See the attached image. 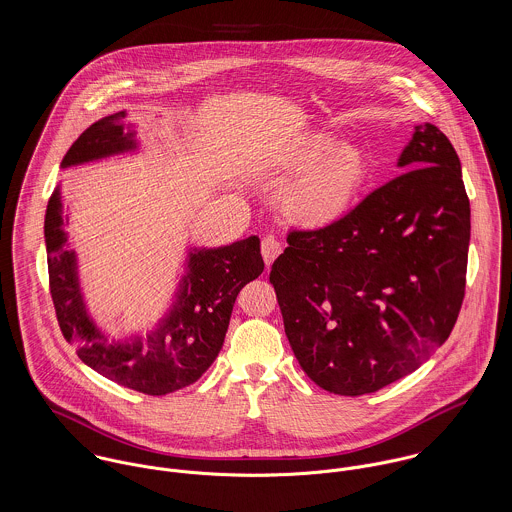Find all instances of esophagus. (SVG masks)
Wrapping results in <instances>:
<instances>
[{
  "label": "esophagus",
  "mask_w": 512,
  "mask_h": 512,
  "mask_svg": "<svg viewBox=\"0 0 512 512\" xmlns=\"http://www.w3.org/2000/svg\"><path fill=\"white\" fill-rule=\"evenodd\" d=\"M280 254H282V244L274 236H266L262 240V258H264L266 266L270 268Z\"/></svg>",
  "instance_id": "esophagus-1"
}]
</instances>
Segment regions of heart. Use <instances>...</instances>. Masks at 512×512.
<instances>
[{"label":"heart","mask_w":512,"mask_h":512,"mask_svg":"<svg viewBox=\"0 0 512 512\" xmlns=\"http://www.w3.org/2000/svg\"><path fill=\"white\" fill-rule=\"evenodd\" d=\"M280 167L288 175L280 191L282 211L307 228H329L345 219L370 175L365 151L357 144H339L327 130L293 140Z\"/></svg>","instance_id":"obj_1"}]
</instances>
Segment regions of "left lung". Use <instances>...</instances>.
<instances>
[{"instance_id": "1", "label": "left lung", "mask_w": 512, "mask_h": 512, "mask_svg": "<svg viewBox=\"0 0 512 512\" xmlns=\"http://www.w3.org/2000/svg\"><path fill=\"white\" fill-rule=\"evenodd\" d=\"M396 167L341 222L292 230L270 272L295 359L333 394H370L420 368L463 301L471 209L459 157L424 124Z\"/></svg>"}]
</instances>
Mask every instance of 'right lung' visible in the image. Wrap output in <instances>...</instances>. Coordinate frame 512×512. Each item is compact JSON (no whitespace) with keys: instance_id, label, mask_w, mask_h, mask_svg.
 Instances as JSON below:
<instances>
[{"instance_id":"right-lung-1","label":"right lung","mask_w":512,"mask_h":512,"mask_svg":"<svg viewBox=\"0 0 512 512\" xmlns=\"http://www.w3.org/2000/svg\"><path fill=\"white\" fill-rule=\"evenodd\" d=\"M138 124L116 112L86 128L61 161V169L140 153ZM61 183L45 213V246L57 319L78 359L98 374L149 396H165L197 382L219 357L238 292L264 272L260 238L226 246L187 244L169 307L147 331L110 337L88 309L78 254L65 224Z\"/></svg>"}]
</instances>
